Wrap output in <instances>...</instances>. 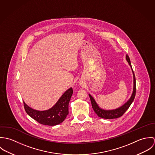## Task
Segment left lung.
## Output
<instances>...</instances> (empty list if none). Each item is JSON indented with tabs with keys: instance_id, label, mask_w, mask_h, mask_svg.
Segmentation results:
<instances>
[{
	"instance_id": "obj_1",
	"label": "left lung",
	"mask_w": 155,
	"mask_h": 155,
	"mask_svg": "<svg viewBox=\"0 0 155 155\" xmlns=\"http://www.w3.org/2000/svg\"><path fill=\"white\" fill-rule=\"evenodd\" d=\"M126 60L128 61L129 65L131 67L132 71H133L134 86H133L132 95H131L130 98L127 101V102L125 103L121 107H118L116 109H113V110H104V109L100 107V106L96 103L95 99L91 96V95L89 94V98H90V100L91 101L92 109L95 112V113L97 114V116H99L100 117L104 118V119H116V118H118V117L122 116L124 114V113L128 109V108L130 107V106H131V104H132V103L134 100V98L135 96V90H136L135 77V74H134V73L133 68H132L130 57H128V55H126Z\"/></svg>"
}]
</instances>
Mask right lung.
<instances>
[{
    "instance_id": "1",
    "label": "right lung",
    "mask_w": 155,
    "mask_h": 155,
    "mask_svg": "<svg viewBox=\"0 0 155 155\" xmlns=\"http://www.w3.org/2000/svg\"><path fill=\"white\" fill-rule=\"evenodd\" d=\"M73 92L72 88L68 89L55 104L46 110H35L24 102L25 110L31 117L42 125L49 126L58 125L64 120L68 114V103Z\"/></svg>"
}]
</instances>
